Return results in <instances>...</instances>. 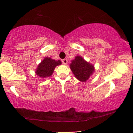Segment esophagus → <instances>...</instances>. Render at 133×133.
<instances>
[{"instance_id": "34e87169", "label": "esophagus", "mask_w": 133, "mask_h": 133, "mask_svg": "<svg viewBox=\"0 0 133 133\" xmlns=\"http://www.w3.org/2000/svg\"><path fill=\"white\" fill-rule=\"evenodd\" d=\"M67 62H68V61H67V59H62V63L64 64H67Z\"/></svg>"}]
</instances>
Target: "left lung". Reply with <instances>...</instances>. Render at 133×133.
Listing matches in <instances>:
<instances>
[{
	"label": "left lung",
	"mask_w": 133,
	"mask_h": 133,
	"mask_svg": "<svg viewBox=\"0 0 133 133\" xmlns=\"http://www.w3.org/2000/svg\"><path fill=\"white\" fill-rule=\"evenodd\" d=\"M70 69L75 76L79 81L85 82L94 72V66L85 61L80 56H76L72 61Z\"/></svg>",
	"instance_id": "obj_1"
}]
</instances>
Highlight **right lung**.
<instances>
[{"label":"right lung","mask_w":133,"mask_h":133,"mask_svg":"<svg viewBox=\"0 0 133 133\" xmlns=\"http://www.w3.org/2000/svg\"><path fill=\"white\" fill-rule=\"evenodd\" d=\"M60 64H61L60 60L55 61V59L46 57L38 65L35 73L37 75L41 78L48 77L52 74L55 67Z\"/></svg>","instance_id":"1"}]
</instances>
